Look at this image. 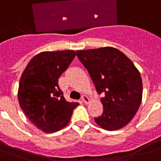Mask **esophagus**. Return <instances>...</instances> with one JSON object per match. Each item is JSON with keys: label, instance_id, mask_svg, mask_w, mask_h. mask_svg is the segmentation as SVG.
<instances>
[{"label": "esophagus", "instance_id": "34e87169", "mask_svg": "<svg viewBox=\"0 0 161 161\" xmlns=\"http://www.w3.org/2000/svg\"><path fill=\"white\" fill-rule=\"evenodd\" d=\"M82 101H83V103L87 104V103H89V98H88V96L83 95V96H82Z\"/></svg>", "mask_w": 161, "mask_h": 161}]
</instances>
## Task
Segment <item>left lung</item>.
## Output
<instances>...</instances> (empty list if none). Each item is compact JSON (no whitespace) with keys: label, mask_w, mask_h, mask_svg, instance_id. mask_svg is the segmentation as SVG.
<instances>
[{"label":"left lung","mask_w":161,"mask_h":161,"mask_svg":"<svg viewBox=\"0 0 161 161\" xmlns=\"http://www.w3.org/2000/svg\"><path fill=\"white\" fill-rule=\"evenodd\" d=\"M99 94L103 112L94 118L106 130H117L131 121L142 100L141 76L132 61L111 47L77 51Z\"/></svg>","instance_id":"1"}]
</instances>
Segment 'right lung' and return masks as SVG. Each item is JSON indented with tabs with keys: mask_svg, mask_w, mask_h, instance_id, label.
<instances>
[{
	"mask_svg": "<svg viewBox=\"0 0 161 161\" xmlns=\"http://www.w3.org/2000/svg\"><path fill=\"white\" fill-rule=\"evenodd\" d=\"M76 52H43L32 58L21 74L18 88L20 107L37 129L46 133L62 130L70 121L78 103L63 97L58 78L68 68Z\"/></svg>",
	"mask_w": 161,
	"mask_h": 161,
	"instance_id": "right-lung-1",
	"label": "right lung"
}]
</instances>
